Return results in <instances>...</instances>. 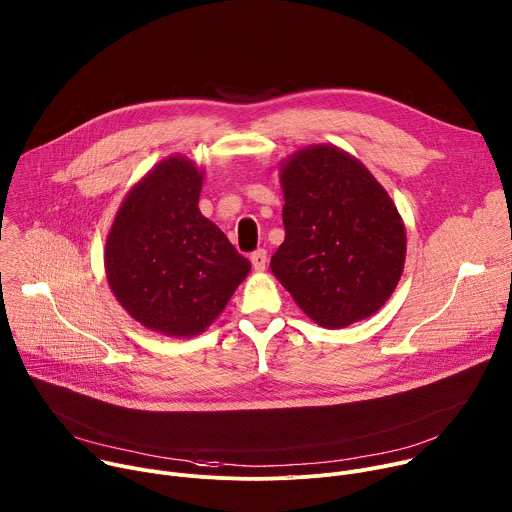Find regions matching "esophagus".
<instances>
[{
    "label": "esophagus",
    "instance_id": "obj_1",
    "mask_svg": "<svg viewBox=\"0 0 512 512\" xmlns=\"http://www.w3.org/2000/svg\"><path fill=\"white\" fill-rule=\"evenodd\" d=\"M251 263L255 267V271H265L267 267V251L265 249H257L251 253Z\"/></svg>",
    "mask_w": 512,
    "mask_h": 512
}]
</instances>
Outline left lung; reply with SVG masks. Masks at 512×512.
Wrapping results in <instances>:
<instances>
[{
	"mask_svg": "<svg viewBox=\"0 0 512 512\" xmlns=\"http://www.w3.org/2000/svg\"><path fill=\"white\" fill-rule=\"evenodd\" d=\"M285 239L271 271L322 328L373 316L405 263V225L387 190L336 145H310L281 164Z\"/></svg>",
	"mask_w": 512,
	"mask_h": 512,
	"instance_id": "8db88e82",
	"label": "left lung"
}]
</instances>
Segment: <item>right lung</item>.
Returning a JSON list of instances; mask_svg holds the SVG:
<instances>
[{
    "mask_svg": "<svg viewBox=\"0 0 512 512\" xmlns=\"http://www.w3.org/2000/svg\"><path fill=\"white\" fill-rule=\"evenodd\" d=\"M202 180L194 162L162 160L127 192L105 245L117 302L145 328L176 338L204 332L251 271L202 216Z\"/></svg>",
    "mask_w": 512,
    "mask_h": 512,
    "instance_id": "1",
    "label": "right lung"
}]
</instances>
